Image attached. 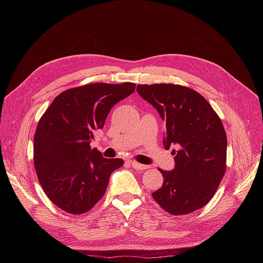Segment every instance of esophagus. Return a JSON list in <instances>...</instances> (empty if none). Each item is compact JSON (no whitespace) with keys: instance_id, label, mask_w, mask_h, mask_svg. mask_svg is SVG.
Returning <instances> with one entry per match:
<instances>
[{"instance_id":"1","label":"esophagus","mask_w":263,"mask_h":263,"mask_svg":"<svg viewBox=\"0 0 263 263\" xmlns=\"http://www.w3.org/2000/svg\"><path fill=\"white\" fill-rule=\"evenodd\" d=\"M129 164H130V165H133V168H134V169L139 170V171H140V170H145L146 168H148V165L138 163V162H136V161H129Z\"/></svg>"}]
</instances>
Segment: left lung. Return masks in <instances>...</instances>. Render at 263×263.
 <instances>
[{
	"instance_id": "8db88e82",
	"label": "left lung",
	"mask_w": 263,
	"mask_h": 263,
	"mask_svg": "<svg viewBox=\"0 0 263 263\" xmlns=\"http://www.w3.org/2000/svg\"><path fill=\"white\" fill-rule=\"evenodd\" d=\"M140 97L165 123L163 146L173 147L174 168L162 173L151 194L172 215H186L208 204L226 170L227 137L220 118L200 93L177 84L137 85Z\"/></svg>"
}]
</instances>
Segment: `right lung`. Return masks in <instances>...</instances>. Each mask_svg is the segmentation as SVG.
I'll return each instance as SVG.
<instances>
[{"instance_id":"1","label":"right lung","mask_w":263,"mask_h":263,"mask_svg":"<svg viewBox=\"0 0 263 263\" xmlns=\"http://www.w3.org/2000/svg\"><path fill=\"white\" fill-rule=\"evenodd\" d=\"M135 83H93L60 93L39 121L34 164L49 200L70 214L90 211L104 195L123 159H107L91 148L94 130L104 127L116 103L129 97Z\"/></svg>"}]
</instances>
